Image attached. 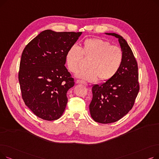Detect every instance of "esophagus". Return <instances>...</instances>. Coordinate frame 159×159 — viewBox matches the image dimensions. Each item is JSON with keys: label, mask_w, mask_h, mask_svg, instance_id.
I'll return each instance as SVG.
<instances>
[{"label": "esophagus", "mask_w": 159, "mask_h": 159, "mask_svg": "<svg viewBox=\"0 0 159 159\" xmlns=\"http://www.w3.org/2000/svg\"><path fill=\"white\" fill-rule=\"evenodd\" d=\"M77 83H78V84H84V85H87V84L86 82H83V81H82V80H77Z\"/></svg>", "instance_id": "obj_1"}]
</instances>
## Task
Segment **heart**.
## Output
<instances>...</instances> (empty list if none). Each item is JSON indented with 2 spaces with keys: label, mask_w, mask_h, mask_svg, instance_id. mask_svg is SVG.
I'll use <instances>...</instances> for the list:
<instances>
[{
  "label": "heart",
  "mask_w": 159,
  "mask_h": 159,
  "mask_svg": "<svg viewBox=\"0 0 159 159\" xmlns=\"http://www.w3.org/2000/svg\"><path fill=\"white\" fill-rule=\"evenodd\" d=\"M83 53L91 58L88 62V69L80 71L77 77L82 80L101 81L110 80L120 69L123 61L122 49L116 46L101 39H88L83 43L82 48L73 44L68 49L66 61L69 70L77 72L81 66Z\"/></svg>",
  "instance_id": "heart-1"
}]
</instances>
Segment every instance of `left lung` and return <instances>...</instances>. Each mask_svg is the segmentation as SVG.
<instances>
[{"mask_svg": "<svg viewBox=\"0 0 159 159\" xmlns=\"http://www.w3.org/2000/svg\"><path fill=\"white\" fill-rule=\"evenodd\" d=\"M104 34L118 39L123 61L113 77L101 84L93 86L89 111L95 122L109 124L120 120L131 110L139 84L137 63L126 40L115 33Z\"/></svg>", "mask_w": 159, "mask_h": 159, "instance_id": "1", "label": "left lung"}]
</instances>
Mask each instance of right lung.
<instances>
[{
	"instance_id": "1",
	"label": "right lung",
	"mask_w": 159,
	"mask_h": 159,
	"mask_svg": "<svg viewBox=\"0 0 159 159\" xmlns=\"http://www.w3.org/2000/svg\"><path fill=\"white\" fill-rule=\"evenodd\" d=\"M82 33L46 30L24 49L19 73L22 97L42 119L57 120L65 110L67 92L75 84L64 66L66 55Z\"/></svg>"
}]
</instances>
